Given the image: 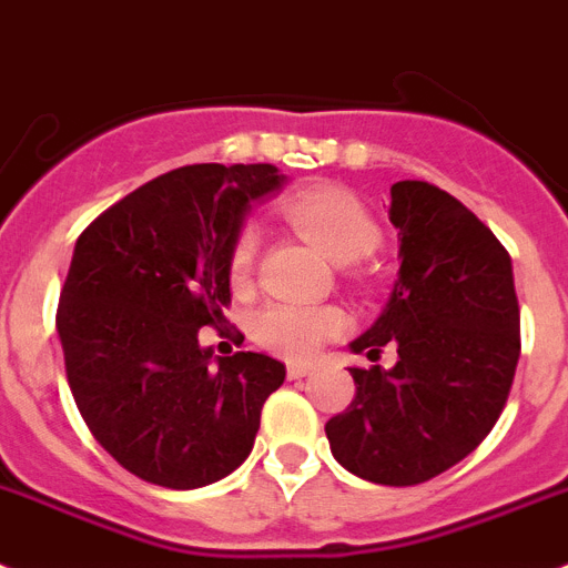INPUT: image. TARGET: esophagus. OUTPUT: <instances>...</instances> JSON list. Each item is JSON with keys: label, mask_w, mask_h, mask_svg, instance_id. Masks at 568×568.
<instances>
[{"label": "esophagus", "mask_w": 568, "mask_h": 568, "mask_svg": "<svg viewBox=\"0 0 568 568\" xmlns=\"http://www.w3.org/2000/svg\"><path fill=\"white\" fill-rule=\"evenodd\" d=\"M288 379H303V376H308L311 373V365H300V362H288Z\"/></svg>", "instance_id": "esophagus-1"}]
</instances>
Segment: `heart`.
Returning <instances> with one entry per match:
<instances>
[{
    "label": "heart",
    "mask_w": 568,
    "mask_h": 568,
    "mask_svg": "<svg viewBox=\"0 0 568 568\" xmlns=\"http://www.w3.org/2000/svg\"><path fill=\"white\" fill-rule=\"evenodd\" d=\"M285 221L311 240L325 257L334 263H356L379 246V223L345 189L322 186L308 189L283 203ZM257 229L246 226L237 234L229 257V277L234 285H246L252 277L254 257H257ZM345 328V316L336 308L322 305L272 303L257 311L252 320V334L265 351L288 356V359H308L322 347V342Z\"/></svg>",
    "instance_id": "obj_1"
}]
</instances>
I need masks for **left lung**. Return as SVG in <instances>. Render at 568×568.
Returning <instances> with one entry per match:
<instances>
[{
    "mask_svg": "<svg viewBox=\"0 0 568 568\" xmlns=\"http://www.w3.org/2000/svg\"><path fill=\"white\" fill-rule=\"evenodd\" d=\"M398 280L371 328L351 342L393 367H351L356 396L325 424L347 473L385 487L430 481L487 438L520 356L513 260L462 201L427 181L390 186Z\"/></svg>",
    "mask_w": 568,
    "mask_h": 568,
    "instance_id": "obj_1",
    "label": "left lung"
}]
</instances>
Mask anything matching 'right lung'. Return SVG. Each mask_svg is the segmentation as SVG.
Returning <instances> with one entry per match:
<instances>
[{
    "label": "right lung",
    "instance_id": "right-lung-1",
    "mask_svg": "<svg viewBox=\"0 0 568 568\" xmlns=\"http://www.w3.org/2000/svg\"><path fill=\"white\" fill-rule=\"evenodd\" d=\"M288 178L272 163H195L144 183L81 232L55 331L95 442L144 481L197 489L246 462L283 362L212 356L229 257L254 201Z\"/></svg>",
    "mask_w": 568,
    "mask_h": 568
}]
</instances>
